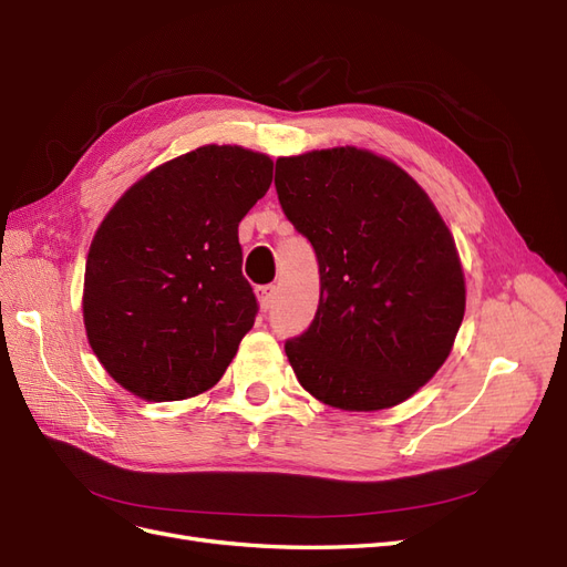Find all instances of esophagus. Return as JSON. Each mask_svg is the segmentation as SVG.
Returning a JSON list of instances; mask_svg holds the SVG:
<instances>
[{"label":"esophagus","mask_w":567,"mask_h":567,"mask_svg":"<svg viewBox=\"0 0 567 567\" xmlns=\"http://www.w3.org/2000/svg\"><path fill=\"white\" fill-rule=\"evenodd\" d=\"M257 299H259L261 310H268L272 306V301H276V287H272V285L257 287Z\"/></svg>","instance_id":"esophagus-1"}]
</instances>
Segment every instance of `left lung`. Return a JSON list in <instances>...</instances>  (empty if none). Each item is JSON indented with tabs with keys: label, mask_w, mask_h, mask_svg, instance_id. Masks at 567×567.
Returning <instances> with one entry per match:
<instances>
[{
	"label": "left lung",
	"mask_w": 567,
	"mask_h": 567,
	"mask_svg": "<svg viewBox=\"0 0 567 567\" xmlns=\"http://www.w3.org/2000/svg\"><path fill=\"white\" fill-rule=\"evenodd\" d=\"M276 188L320 266L316 320L285 343L299 383L343 411L406 402L446 362L465 316L442 215L400 165L358 146L278 158Z\"/></svg>",
	"instance_id": "obj_1"
}]
</instances>
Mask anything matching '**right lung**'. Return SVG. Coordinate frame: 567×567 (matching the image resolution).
Returning a JSON list of instances; mask_svg holds the SVG:
<instances>
[{"label":"right lung","mask_w":567,"mask_h":567,"mask_svg":"<svg viewBox=\"0 0 567 567\" xmlns=\"http://www.w3.org/2000/svg\"><path fill=\"white\" fill-rule=\"evenodd\" d=\"M270 182L266 154L207 144L146 173L102 219L83 324L121 388L177 402L217 385L259 310L238 224Z\"/></svg>","instance_id":"right-lung-1"}]
</instances>
